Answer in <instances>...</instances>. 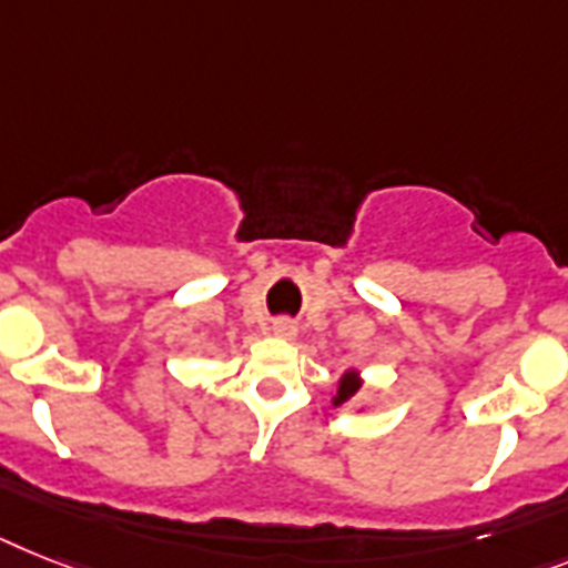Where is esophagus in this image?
<instances>
[{"label": "esophagus", "mask_w": 568, "mask_h": 568, "mask_svg": "<svg viewBox=\"0 0 568 568\" xmlns=\"http://www.w3.org/2000/svg\"><path fill=\"white\" fill-rule=\"evenodd\" d=\"M273 334L281 336V339H293L295 336V325L290 318H275L273 322Z\"/></svg>", "instance_id": "esophagus-1"}]
</instances>
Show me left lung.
I'll return each mask as SVG.
<instances>
[{
	"instance_id": "1",
	"label": "left lung",
	"mask_w": 568,
	"mask_h": 568,
	"mask_svg": "<svg viewBox=\"0 0 568 568\" xmlns=\"http://www.w3.org/2000/svg\"><path fill=\"white\" fill-rule=\"evenodd\" d=\"M359 388H363V377H359L357 368H348V372H342V377L336 379V392L331 397V403L334 406H345V403H351L359 395Z\"/></svg>"
}]
</instances>
